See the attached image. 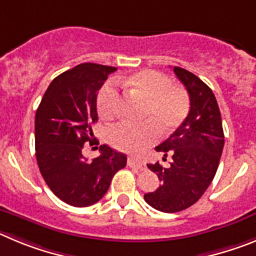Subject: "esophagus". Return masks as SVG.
<instances>
[{
  "mask_svg": "<svg viewBox=\"0 0 256 256\" xmlns=\"http://www.w3.org/2000/svg\"><path fill=\"white\" fill-rule=\"evenodd\" d=\"M128 164L132 168H138V170H145V164L139 160H135V158H128Z\"/></svg>",
  "mask_w": 256,
  "mask_h": 256,
  "instance_id": "obj_1",
  "label": "esophagus"
}]
</instances>
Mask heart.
I'll list each match as a JSON object with an SVG mask.
<instances>
[{
    "instance_id": "1",
    "label": "heart",
    "mask_w": 256,
    "mask_h": 256,
    "mask_svg": "<svg viewBox=\"0 0 256 256\" xmlns=\"http://www.w3.org/2000/svg\"><path fill=\"white\" fill-rule=\"evenodd\" d=\"M116 81L132 94L146 100L142 117L149 121L132 124L121 121L108 130V142L120 150L136 153L153 144L158 138V128L162 134L176 130L190 110V100L182 86L172 84L171 79L156 70H142L128 76H120ZM120 102L117 83L108 80L96 96L98 111L102 116L111 117L116 114Z\"/></svg>"
}]
</instances>
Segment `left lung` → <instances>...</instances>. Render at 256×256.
Returning a JSON list of instances; mask_svg holds the SVG:
<instances>
[{
  "mask_svg": "<svg viewBox=\"0 0 256 256\" xmlns=\"http://www.w3.org/2000/svg\"><path fill=\"white\" fill-rule=\"evenodd\" d=\"M174 71L190 96V111L171 136L156 146L163 160L167 156L172 160L170 167L160 162L148 164L160 185L144 195L149 206L164 213L184 210L202 198L216 176L224 145L220 107L212 89L185 68L174 66Z\"/></svg>",
  "mask_w": 256,
  "mask_h": 256,
  "instance_id": "1",
  "label": "left lung"
}]
</instances>
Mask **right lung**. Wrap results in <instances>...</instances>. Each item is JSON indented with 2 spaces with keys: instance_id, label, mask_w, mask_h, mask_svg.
<instances>
[{
  "instance_id": "add662e5",
  "label": "right lung",
  "mask_w": 256,
  "mask_h": 256,
  "mask_svg": "<svg viewBox=\"0 0 256 256\" xmlns=\"http://www.w3.org/2000/svg\"><path fill=\"white\" fill-rule=\"evenodd\" d=\"M116 68L82 64L50 82L36 114V156L46 184L62 202L89 206L107 192L126 156L103 144L88 160L85 142L98 144L92 125L98 121L96 94Z\"/></svg>"
}]
</instances>
